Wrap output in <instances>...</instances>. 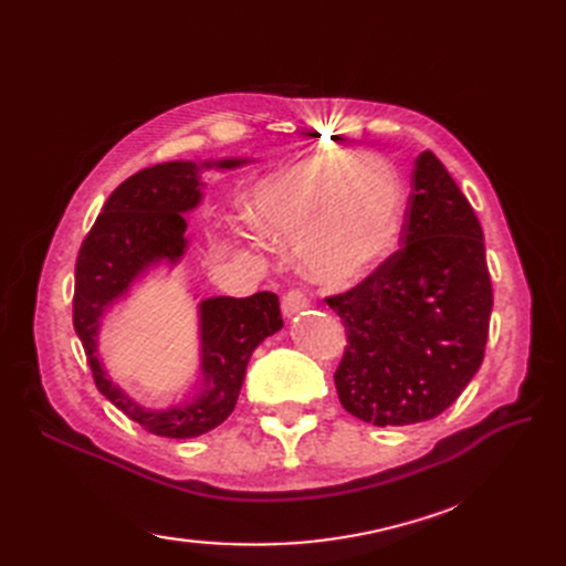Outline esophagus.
<instances>
[{"mask_svg": "<svg viewBox=\"0 0 566 566\" xmlns=\"http://www.w3.org/2000/svg\"><path fill=\"white\" fill-rule=\"evenodd\" d=\"M306 306H310V300H306L300 290H290V293L283 297L281 302V310H283V316L285 318H293L295 314L304 312Z\"/></svg>", "mask_w": 566, "mask_h": 566, "instance_id": "34e87169", "label": "esophagus"}]
</instances>
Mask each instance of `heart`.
Instances as JSON below:
<instances>
[{
    "label": "heart",
    "mask_w": 566,
    "mask_h": 566,
    "mask_svg": "<svg viewBox=\"0 0 566 566\" xmlns=\"http://www.w3.org/2000/svg\"><path fill=\"white\" fill-rule=\"evenodd\" d=\"M406 208L403 181L382 156L316 153L256 181L245 200L250 224L271 241H295L304 276L352 285L397 245Z\"/></svg>",
    "instance_id": "obj_1"
}]
</instances>
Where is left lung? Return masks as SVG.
<instances>
[{"mask_svg": "<svg viewBox=\"0 0 566 566\" xmlns=\"http://www.w3.org/2000/svg\"><path fill=\"white\" fill-rule=\"evenodd\" d=\"M401 250L328 297L349 345L335 373L354 418L389 427L443 413L482 366L493 306L484 233L432 150L413 163Z\"/></svg>", "mask_w": 566, "mask_h": 566, "instance_id": "left-lung-1", "label": "left lung"}]
</instances>
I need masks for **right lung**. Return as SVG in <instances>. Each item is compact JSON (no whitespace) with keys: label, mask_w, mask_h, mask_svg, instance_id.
<instances>
[{"label":"right lung","mask_w":566,"mask_h":566,"mask_svg":"<svg viewBox=\"0 0 566 566\" xmlns=\"http://www.w3.org/2000/svg\"><path fill=\"white\" fill-rule=\"evenodd\" d=\"M252 158L172 160L142 169L119 184L77 254L73 323L94 382L104 397L144 430L169 439H193L214 430L235 408L252 352L283 328L279 297H205L198 302L200 366L184 399L144 406L113 382L98 352L106 316L156 269L172 271L188 250L186 217L202 200V172H229Z\"/></svg>","instance_id":"obj_1"}]
</instances>
